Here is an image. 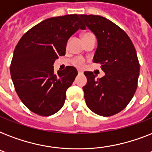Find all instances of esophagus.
<instances>
[{
    "label": "esophagus",
    "instance_id": "34e87169",
    "mask_svg": "<svg viewBox=\"0 0 152 152\" xmlns=\"http://www.w3.org/2000/svg\"><path fill=\"white\" fill-rule=\"evenodd\" d=\"M77 72H78L79 74H83V70H82V69H77Z\"/></svg>",
    "mask_w": 152,
    "mask_h": 152
}]
</instances>
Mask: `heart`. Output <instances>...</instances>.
<instances>
[{"label": "heart", "instance_id": "heart-1", "mask_svg": "<svg viewBox=\"0 0 152 152\" xmlns=\"http://www.w3.org/2000/svg\"><path fill=\"white\" fill-rule=\"evenodd\" d=\"M90 34V33H85V34H83V35H84V34ZM85 62H86L85 59L81 57H77L72 60V64H73L74 65H76V66H78V67L83 66V64H85Z\"/></svg>", "mask_w": 152, "mask_h": 152}]
</instances>
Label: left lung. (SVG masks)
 Listing matches in <instances>:
<instances>
[{
    "instance_id": "obj_1",
    "label": "left lung",
    "mask_w": 152,
    "mask_h": 152,
    "mask_svg": "<svg viewBox=\"0 0 152 152\" xmlns=\"http://www.w3.org/2000/svg\"><path fill=\"white\" fill-rule=\"evenodd\" d=\"M86 26L95 34L98 47L93 62L99 63L105 76L95 79L85 72L88 83L83 88L86 104L91 110L103 117L119 113L127 106L137 88L140 63L128 34L106 18L80 15Z\"/></svg>"
}]
</instances>
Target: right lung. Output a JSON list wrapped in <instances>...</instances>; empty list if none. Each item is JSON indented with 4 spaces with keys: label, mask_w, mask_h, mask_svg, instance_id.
Instances as JSON below:
<instances>
[{
    "label": "right lung",
    "mask_w": 152,
    "mask_h": 152,
    "mask_svg": "<svg viewBox=\"0 0 152 152\" xmlns=\"http://www.w3.org/2000/svg\"><path fill=\"white\" fill-rule=\"evenodd\" d=\"M80 28L86 27L76 14L49 18L26 32L15 46L11 77L19 98L33 113L47 117L64 106L78 72L67 66L56 75L53 65L65 55L68 39Z\"/></svg>",
    "instance_id": "1"
}]
</instances>
